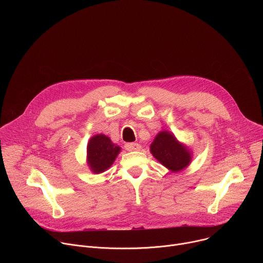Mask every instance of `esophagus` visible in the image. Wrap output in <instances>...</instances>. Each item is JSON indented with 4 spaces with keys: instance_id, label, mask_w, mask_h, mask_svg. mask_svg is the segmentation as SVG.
<instances>
[{
    "instance_id": "obj_1",
    "label": "esophagus",
    "mask_w": 263,
    "mask_h": 263,
    "mask_svg": "<svg viewBox=\"0 0 263 263\" xmlns=\"http://www.w3.org/2000/svg\"><path fill=\"white\" fill-rule=\"evenodd\" d=\"M126 148L127 149H131V151H139V149L141 148V145L139 143L133 142V143L126 144Z\"/></svg>"
}]
</instances>
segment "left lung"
<instances>
[{
    "label": "left lung",
    "instance_id": "obj_1",
    "mask_svg": "<svg viewBox=\"0 0 263 263\" xmlns=\"http://www.w3.org/2000/svg\"><path fill=\"white\" fill-rule=\"evenodd\" d=\"M154 158L172 173H179L193 160V151L166 130L160 131L149 145Z\"/></svg>",
    "mask_w": 263,
    "mask_h": 263
}]
</instances>
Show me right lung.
Segmentation results:
<instances>
[{
    "instance_id": "right-lung-1",
    "label": "right lung",
    "mask_w": 263,
    "mask_h": 263,
    "mask_svg": "<svg viewBox=\"0 0 263 263\" xmlns=\"http://www.w3.org/2000/svg\"><path fill=\"white\" fill-rule=\"evenodd\" d=\"M121 146L112 142L104 135H93L86 147V162L93 174H101L107 171L116 161L121 152Z\"/></svg>"
}]
</instances>
